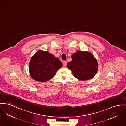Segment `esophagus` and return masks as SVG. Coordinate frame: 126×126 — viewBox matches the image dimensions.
<instances>
[{
  "label": "esophagus",
  "instance_id": "1",
  "mask_svg": "<svg viewBox=\"0 0 126 126\" xmlns=\"http://www.w3.org/2000/svg\"><path fill=\"white\" fill-rule=\"evenodd\" d=\"M63 66L66 67L67 65V61H64L63 63Z\"/></svg>",
  "mask_w": 126,
  "mask_h": 126
}]
</instances>
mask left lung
Returning a JSON list of instances; mask_svg holds the SVG:
<instances>
[{
	"mask_svg": "<svg viewBox=\"0 0 126 126\" xmlns=\"http://www.w3.org/2000/svg\"><path fill=\"white\" fill-rule=\"evenodd\" d=\"M67 64L74 76L81 80L91 79L96 74L98 64L93 55L88 52L78 51L72 56Z\"/></svg>",
	"mask_w": 126,
	"mask_h": 126,
	"instance_id": "obj_1",
	"label": "left lung"
}]
</instances>
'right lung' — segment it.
Instances as JSON below:
<instances>
[{"label": "right lung", "instance_id": "add662e5", "mask_svg": "<svg viewBox=\"0 0 126 126\" xmlns=\"http://www.w3.org/2000/svg\"><path fill=\"white\" fill-rule=\"evenodd\" d=\"M62 66L61 62L54 55L48 52L39 50L30 61L29 72L34 80L46 82L53 78Z\"/></svg>", "mask_w": 126, "mask_h": 126}]
</instances>
